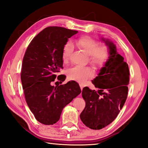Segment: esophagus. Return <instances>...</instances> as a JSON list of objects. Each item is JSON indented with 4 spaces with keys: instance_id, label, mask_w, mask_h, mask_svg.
<instances>
[{
    "instance_id": "esophagus-1",
    "label": "esophagus",
    "mask_w": 148,
    "mask_h": 148,
    "mask_svg": "<svg viewBox=\"0 0 148 148\" xmlns=\"http://www.w3.org/2000/svg\"><path fill=\"white\" fill-rule=\"evenodd\" d=\"M80 89L82 90V89H83V88L84 87V85L83 84H80Z\"/></svg>"
}]
</instances>
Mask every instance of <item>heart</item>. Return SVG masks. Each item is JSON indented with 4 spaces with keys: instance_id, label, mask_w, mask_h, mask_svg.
<instances>
[{
    "instance_id": "1",
    "label": "heart",
    "mask_w": 148,
    "mask_h": 148,
    "mask_svg": "<svg viewBox=\"0 0 148 148\" xmlns=\"http://www.w3.org/2000/svg\"><path fill=\"white\" fill-rule=\"evenodd\" d=\"M76 45L88 54V61L96 69H101L109 60L110 52L106 45H99L96 40L90 36H82L76 40ZM74 50L73 45L68 42L62 49V60L67 63ZM94 75L90 67L76 66L70 68L67 72L68 78L71 80L83 82Z\"/></svg>"
}]
</instances>
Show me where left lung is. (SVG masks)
Instances as JSON below:
<instances>
[{
	"instance_id": "8db88e82",
	"label": "left lung",
	"mask_w": 148,
	"mask_h": 148,
	"mask_svg": "<svg viewBox=\"0 0 148 148\" xmlns=\"http://www.w3.org/2000/svg\"><path fill=\"white\" fill-rule=\"evenodd\" d=\"M110 50L109 60L100 70L92 84L98 91L83 88L86 106L80 118L86 126L92 130L102 129L115 120L127 99L130 82L127 64L117 52L115 45L102 38Z\"/></svg>"
}]
</instances>
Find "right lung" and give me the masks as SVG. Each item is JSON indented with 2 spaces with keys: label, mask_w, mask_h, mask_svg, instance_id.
<instances>
[{
  "label": "right lung",
  "mask_w": 148,
  "mask_h": 148,
  "mask_svg": "<svg viewBox=\"0 0 148 148\" xmlns=\"http://www.w3.org/2000/svg\"><path fill=\"white\" fill-rule=\"evenodd\" d=\"M76 33L60 26L46 28L32 40L24 56L21 78L26 102L35 118L45 125L58 122L64 108L81 92L75 81L52 85L56 78L65 80L59 78L62 74L57 76L63 68L62 49Z\"/></svg>",
  "instance_id": "right-lung-1"
}]
</instances>
